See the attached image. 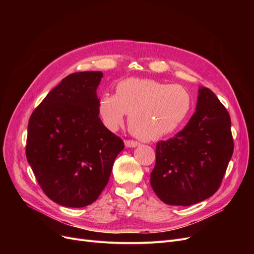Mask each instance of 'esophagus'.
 Here are the masks:
<instances>
[{
  "mask_svg": "<svg viewBox=\"0 0 254 254\" xmlns=\"http://www.w3.org/2000/svg\"><path fill=\"white\" fill-rule=\"evenodd\" d=\"M137 145H140V143L136 142V141H132V140H126L125 141L126 147H136Z\"/></svg>",
  "mask_w": 254,
  "mask_h": 254,
  "instance_id": "1",
  "label": "esophagus"
}]
</instances>
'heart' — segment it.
<instances>
[{
	"mask_svg": "<svg viewBox=\"0 0 254 254\" xmlns=\"http://www.w3.org/2000/svg\"><path fill=\"white\" fill-rule=\"evenodd\" d=\"M191 109L189 92L177 84L148 78L130 77L119 81L115 93H106L98 101L103 124L117 130L129 113L131 132L144 141H153L178 129Z\"/></svg>",
	"mask_w": 254,
	"mask_h": 254,
	"instance_id": "heart-1",
	"label": "heart"
}]
</instances>
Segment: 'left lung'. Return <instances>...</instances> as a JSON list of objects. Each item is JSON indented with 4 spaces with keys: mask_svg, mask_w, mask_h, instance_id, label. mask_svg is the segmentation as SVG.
I'll list each match as a JSON object with an SVG mask.
<instances>
[{
    "mask_svg": "<svg viewBox=\"0 0 254 254\" xmlns=\"http://www.w3.org/2000/svg\"><path fill=\"white\" fill-rule=\"evenodd\" d=\"M234 149L231 119L213 92L198 90L187 126L156 147L150 186L166 204L191 205L216 193Z\"/></svg>",
    "mask_w": 254,
    "mask_h": 254,
    "instance_id": "obj_1",
    "label": "left lung"
}]
</instances>
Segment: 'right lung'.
<instances>
[{
  "label": "right lung",
  "mask_w": 254,
  "mask_h": 254,
  "mask_svg": "<svg viewBox=\"0 0 254 254\" xmlns=\"http://www.w3.org/2000/svg\"><path fill=\"white\" fill-rule=\"evenodd\" d=\"M102 72L66 76L30 115L26 159L51 200L68 207L94 202L124 142L98 117Z\"/></svg>",
  "instance_id": "add662e5"
}]
</instances>
